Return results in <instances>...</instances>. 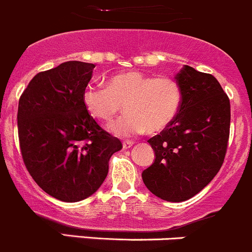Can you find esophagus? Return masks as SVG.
Listing matches in <instances>:
<instances>
[{
  "instance_id": "34e87169",
  "label": "esophagus",
  "mask_w": 252,
  "mask_h": 252,
  "mask_svg": "<svg viewBox=\"0 0 252 252\" xmlns=\"http://www.w3.org/2000/svg\"><path fill=\"white\" fill-rule=\"evenodd\" d=\"M132 144H133V142H132V141H125V142H124V143H123L124 149H128L129 147L132 146Z\"/></svg>"
}]
</instances>
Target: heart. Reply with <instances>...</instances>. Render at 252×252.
I'll use <instances>...</instances> for the list:
<instances>
[{
  "instance_id": "b5f03b06",
  "label": "heart",
  "mask_w": 252,
  "mask_h": 252,
  "mask_svg": "<svg viewBox=\"0 0 252 252\" xmlns=\"http://www.w3.org/2000/svg\"><path fill=\"white\" fill-rule=\"evenodd\" d=\"M184 91L173 77H157L138 71L111 76L106 86L88 83L83 104L94 119L109 123L124 109L126 113L110 125L119 137H134L144 131H163L174 123L183 108Z\"/></svg>"
}]
</instances>
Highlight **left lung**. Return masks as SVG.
Listing matches in <instances>:
<instances>
[{
    "instance_id": "1",
    "label": "left lung",
    "mask_w": 252,
    "mask_h": 252,
    "mask_svg": "<svg viewBox=\"0 0 252 252\" xmlns=\"http://www.w3.org/2000/svg\"><path fill=\"white\" fill-rule=\"evenodd\" d=\"M184 91L178 118L148 139L156 160L143 170L157 197L181 202L193 197L221 168L230 131V101L214 76L184 66L176 74Z\"/></svg>"
}]
</instances>
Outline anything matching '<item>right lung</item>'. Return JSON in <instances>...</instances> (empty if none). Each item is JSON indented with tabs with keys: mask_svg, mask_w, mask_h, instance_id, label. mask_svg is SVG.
Here are the masks:
<instances>
[{
	"mask_svg": "<svg viewBox=\"0 0 252 252\" xmlns=\"http://www.w3.org/2000/svg\"><path fill=\"white\" fill-rule=\"evenodd\" d=\"M94 67L67 61L39 72L19 98L24 165L45 192L64 202L93 195L108 175L110 157L123 148L83 104V89Z\"/></svg>",
	"mask_w": 252,
	"mask_h": 252,
	"instance_id": "1",
	"label": "right lung"
}]
</instances>
